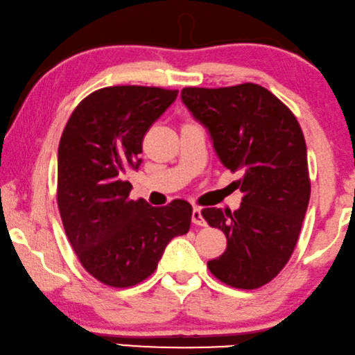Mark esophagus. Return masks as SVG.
Returning a JSON list of instances; mask_svg holds the SVG:
<instances>
[{
    "label": "esophagus",
    "instance_id": "esophagus-1",
    "mask_svg": "<svg viewBox=\"0 0 355 355\" xmlns=\"http://www.w3.org/2000/svg\"><path fill=\"white\" fill-rule=\"evenodd\" d=\"M191 220H193L194 225L206 227V220H204V217H202V214H201V209H199V207H194V209H193Z\"/></svg>",
    "mask_w": 355,
    "mask_h": 355
}]
</instances>
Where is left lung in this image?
<instances>
[{
	"mask_svg": "<svg viewBox=\"0 0 355 355\" xmlns=\"http://www.w3.org/2000/svg\"><path fill=\"white\" fill-rule=\"evenodd\" d=\"M194 119L211 133L218 159L243 177L238 211L206 207L202 217L227 236L220 257L207 262L228 286L256 289L272 282L296 248L311 198L307 148L288 106L256 83L182 89Z\"/></svg>",
	"mask_w": 355,
	"mask_h": 355,
	"instance_id": "obj_1",
	"label": "left lung"
}]
</instances>
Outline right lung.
<instances>
[{
    "label": "right lung",
    "mask_w": 355,
    "mask_h": 355,
    "mask_svg": "<svg viewBox=\"0 0 355 355\" xmlns=\"http://www.w3.org/2000/svg\"><path fill=\"white\" fill-rule=\"evenodd\" d=\"M178 89L106 87L73 109L58 151V207L80 263L112 288L141 283L172 238L187 234L191 204L153 207L130 199L123 180L141 164L143 138L177 99Z\"/></svg>",
    "instance_id": "1"
}]
</instances>
